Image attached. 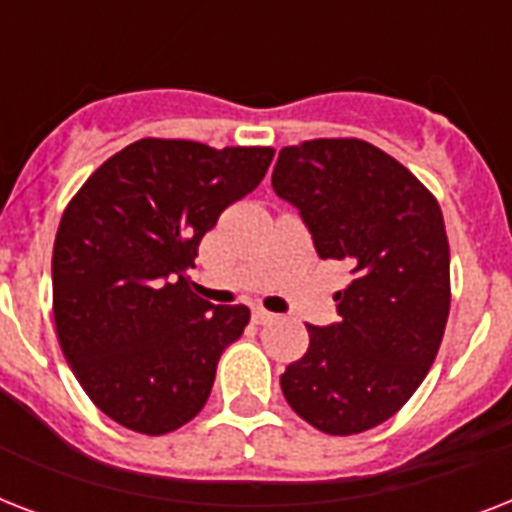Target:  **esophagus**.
I'll return each mask as SVG.
<instances>
[{
  "instance_id": "obj_1",
  "label": "esophagus",
  "mask_w": 512,
  "mask_h": 512,
  "mask_svg": "<svg viewBox=\"0 0 512 512\" xmlns=\"http://www.w3.org/2000/svg\"><path fill=\"white\" fill-rule=\"evenodd\" d=\"M273 319H276V316L268 311H263V308H255V311H252V321H255V324H271Z\"/></svg>"
}]
</instances>
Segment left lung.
<instances>
[{
	"mask_svg": "<svg viewBox=\"0 0 512 512\" xmlns=\"http://www.w3.org/2000/svg\"><path fill=\"white\" fill-rule=\"evenodd\" d=\"M273 191L300 212L321 260L350 265L340 321L281 374L289 406L329 436L390 420L425 380L449 319V241L433 193L372 143L281 148Z\"/></svg>",
	"mask_w": 512,
	"mask_h": 512,
	"instance_id": "1",
	"label": "left lung"
}]
</instances>
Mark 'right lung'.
<instances>
[{
  "label": "right lung",
  "instance_id": "right-lung-1",
  "mask_svg": "<svg viewBox=\"0 0 512 512\" xmlns=\"http://www.w3.org/2000/svg\"><path fill=\"white\" fill-rule=\"evenodd\" d=\"M271 159L273 148L138 140L100 164L63 212L52 249L60 348L92 404L124 428L164 436L207 404L249 308L201 300L185 271Z\"/></svg>",
  "mask_w": 512,
  "mask_h": 512
}]
</instances>
